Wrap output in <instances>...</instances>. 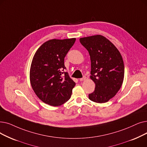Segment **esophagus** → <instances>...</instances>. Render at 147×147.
<instances>
[{"label":"esophagus","instance_id":"1","mask_svg":"<svg viewBox=\"0 0 147 147\" xmlns=\"http://www.w3.org/2000/svg\"><path fill=\"white\" fill-rule=\"evenodd\" d=\"M86 79V77H85V76H84V77L83 78L80 79V81H84V80H85Z\"/></svg>","mask_w":147,"mask_h":147}]
</instances>
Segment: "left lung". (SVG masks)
<instances>
[{
  "label": "left lung",
  "instance_id": "8db88e82",
  "mask_svg": "<svg viewBox=\"0 0 147 147\" xmlns=\"http://www.w3.org/2000/svg\"><path fill=\"white\" fill-rule=\"evenodd\" d=\"M79 40L90 56V79L95 84L89 98L97 103H106L117 94L123 85L124 65L122 56L113 44L103 35L80 38Z\"/></svg>",
  "mask_w": 147,
  "mask_h": 147
}]
</instances>
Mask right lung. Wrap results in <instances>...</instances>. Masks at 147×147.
<instances>
[{"label": "right lung", "mask_w": 147, "mask_h": 147, "mask_svg": "<svg viewBox=\"0 0 147 147\" xmlns=\"http://www.w3.org/2000/svg\"><path fill=\"white\" fill-rule=\"evenodd\" d=\"M76 38L49 40L38 49L30 68V82L36 96L50 106H59L71 97L75 82L65 72L64 58Z\"/></svg>", "instance_id": "right-lung-1"}]
</instances>
